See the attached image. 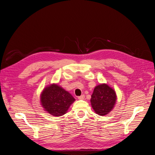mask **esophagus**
Here are the masks:
<instances>
[{
    "label": "esophagus",
    "mask_w": 155,
    "mask_h": 155,
    "mask_svg": "<svg viewBox=\"0 0 155 155\" xmlns=\"http://www.w3.org/2000/svg\"><path fill=\"white\" fill-rule=\"evenodd\" d=\"M78 99H80V100H83V99H85V95H81V96H79V97H78Z\"/></svg>",
    "instance_id": "obj_1"
}]
</instances>
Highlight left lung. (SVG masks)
Listing matches in <instances>:
<instances>
[{
  "mask_svg": "<svg viewBox=\"0 0 155 155\" xmlns=\"http://www.w3.org/2000/svg\"><path fill=\"white\" fill-rule=\"evenodd\" d=\"M116 99L115 91L107 84H102L95 87L91 102L95 113L102 116L108 114L112 110Z\"/></svg>",
  "mask_w": 155,
  "mask_h": 155,
  "instance_id": "left-lung-1",
  "label": "left lung"
}]
</instances>
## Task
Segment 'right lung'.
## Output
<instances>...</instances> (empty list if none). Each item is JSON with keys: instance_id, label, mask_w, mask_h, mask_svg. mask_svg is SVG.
<instances>
[{"instance_id": "add662e5", "label": "right lung", "mask_w": 155, "mask_h": 155, "mask_svg": "<svg viewBox=\"0 0 155 155\" xmlns=\"http://www.w3.org/2000/svg\"><path fill=\"white\" fill-rule=\"evenodd\" d=\"M75 101L68 92L55 84L46 87L41 94L43 107L51 115L57 117L64 115Z\"/></svg>"}]
</instances>
